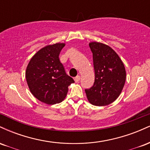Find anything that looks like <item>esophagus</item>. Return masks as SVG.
<instances>
[{"instance_id": "1", "label": "esophagus", "mask_w": 150, "mask_h": 150, "mask_svg": "<svg viewBox=\"0 0 150 150\" xmlns=\"http://www.w3.org/2000/svg\"><path fill=\"white\" fill-rule=\"evenodd\" d=\"M74 80H75V82H78L80 80V75H77V76L75 77V78H74Z\"/></svg>"}]
</instances>
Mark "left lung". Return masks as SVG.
<instances>
[{
  "label": "left lung",
  "instance_id": "left-lung-1",
  "mask_svg": "<svg viewBox=\"0 0 150 150\" xmlns=\"http://www.w3.org/2000/svg\"><path fill=\"white\" fill-rule=\"evenodd\" d=\"M93 56L95 80L85 89L87 99L94 106H106L113 102L123 90L126 73L123 63L110 46L102 43L89 44Z\"/></svg>",
  "mask_w": 150,
  "mask_h": 150
}]
</instances>
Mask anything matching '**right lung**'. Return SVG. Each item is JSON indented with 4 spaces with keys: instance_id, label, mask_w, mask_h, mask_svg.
Instances as JSON below:
<instances>
[{
    "instance_id": "obj_1",
    "label": "right lung",
    "mask_w": 150,
    "mask_h": 150,
    "mask_svg": "<svg viewBox=\"0 0 150 150\" xmlns=\"http://www.w3.org/2000/svg\"><path fill=\"white\" fill-rule=\"evenodd\" d=\"M63 43L46 46L31 58L26 80L31 93L42 102L56 104L65 99L68 86L75 81L65 73L59 60Z\"/></svg>"
}]
</instances>
